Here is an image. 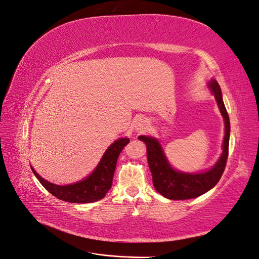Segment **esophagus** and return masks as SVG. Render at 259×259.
Returning a JSON list of instances; mask_svg holds the SVG:
<instances>
[{
    "mask_svg": "<svg viewBox=\"0 0 259 259\" xmlns=\"http://www.w3.org/2000/svg\"><path fill=\"white\" fill-rule=\"evenodd\" d=\"M146 126H147V120L140 118V119H137V122L135 123V130L137 132L143 131V130L146 128Z\"/></svg>",
    "mask_w": 259,
    "mask_h": 259,
    "instance_id": "obj_1",
    "label": "esophagus"
}]
</instances>
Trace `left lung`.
<instances>
[{"label":"left lung","instance_id":"1","mask_svg":"<svg viewBox=\"0 0 259 259\" xmlns=\"http://www.w3.org/2000/svg\"><path fill=\"white\" fill-rule=\"evenodd\" d=\"M208 89L212 95L215 96L217 105L220 107L224 120H225V136H224L223 143V153L220 159L217 160V163L211 168L197 174L175 170L169 165L162 146L159 145L156 139L144 135L139 137L140 141L144 142L147 147V160L153 176V185L159 194H162L164 197L168 199L182 200L200 196V195L208 192L209 189L216 185L226 167L231 124H229L226 107L224 105L220 85L215 79H211L208 83Z\"/></svg>","mask_w":259,"mask_h":259}]
</instances>
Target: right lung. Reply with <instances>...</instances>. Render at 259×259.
I'll return each mask as SVG.
<instances>
[{"mask_svg":"<svg viewBox=\"0 0 259 259\" xmlns=\"http://www.w3.org/2000/svg\"><path fill=\"white\" fill-rule=\"evenodd\" d=\"M130 143V139H119L106 149L99 165L96 166L89 177L85 180L70 184V185H56L45 181L39 176L33 167L32 171L45 189L61 200L68 203H93L105 196L110 191L113 183L114 170L116 167L117 158L120 152Z\"/></svg>","mask_w":259,"mask_h":259,"instance_id":"1","label":"right lung"}]
</instances>
